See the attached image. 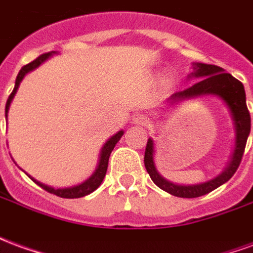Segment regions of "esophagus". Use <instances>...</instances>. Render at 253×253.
I'll return each mask as SVG.
<instances>
[{
  "mask_svg": "<svg viewBox=\"0 0 253 253\" xmlns=\"http://www.w3.org/2000/svg\"><path fill=\"white\" fill-rule=\"evenodd\" d=\"M132 123H134V125H138V126H146L149 123V119L146 116L141 115V114H137V115L132 116Z\"/></svg>",
  "mask_w": 253,
  "mask_h": 253,
  "instance_id": "1",
  "label": "esophagus"
}]
</instances>
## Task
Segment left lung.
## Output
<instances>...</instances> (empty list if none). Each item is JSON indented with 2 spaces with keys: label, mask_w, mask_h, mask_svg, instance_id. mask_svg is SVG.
Returning <instances> with one entry per match:
<instances>
[{
  "label": "left lung",
  "mask_w": 253,
  "mask_h": 253,
  "mask_svg": "<svg viewBox=\"0 0 253 253\" xmlns=\"http://www.w3.org/2000/svg\"><path fill=\"white\" fill-rule=\"evenodd\" d=\"M195 72L191 73L192 77H202L201 81H198L190 88L176 92L170 96V101H179V100L187 99V97H195L201 94H217L226 103L229 110L233 116L234 126H236V148H234L233 157L226 169L222 173L217 176L215 179L196 184V186H179L173 184L170 181L165 180L160 175L153 161V141L149 138L145 149V168L148 170L150 179L161 190L167 191L170 195L179 196V198H198V196L206 195L212 190H215L219 186H222L234 175V172L239 168L240 163L243 160L247 139L251 131V115L247 101H245L244 85L240 83L237 78H234L232 74L223 72L222 67L215 65H206V63H195Z\"/></svg>",
  "instance_id": "left-lung-1"
}]
</instances>
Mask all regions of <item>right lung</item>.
Wrapping results in <instances>:
<instances>
[{"instance_id": "right-lung-1", "label": "right lung", "mask_w": 253, "mask_h": 253, "mask_svg": "<svg viewBox=\"0 0 253 253\" xmlns=\"http://www.w3.org/2000/svg\"><path fill=\"white\" fill-rule=\"evenodd\" d=\"M51 55V52H44V54H42L41 57H38L35 61H32L28 65H25V66L21 67V70L17 74V78H16V84H14V89L12 90V93L9 94L8 101H6V105H5V116H8V111H9V105H10V101L14 97V94L17 92V88H19L20 83H21V80L24 78V76L31 70H34L35 67H38L41 65L43 61H46L47 58ZM123 135V131H119L115 135H112V137L104 143V146L101 148V152H100V159L99 163H97V167H96V169L92 175L89 176L86 180L81 183V184H78V186L70 187V188H52L50 186H46V184H43L41 181L35 180V179H32V180L35 181L38 186H41L43 190H46L47 192H50V194H54V195L61 196V198H69V199H74V198H81V196H85L90 194V192H93L97 187L101 184V181L104 179L105 172H107V168H108V160H110L111 152L114 150L115 148V145L118 143V141L121 139V137Z\"/></svg>"}]
</instances>
